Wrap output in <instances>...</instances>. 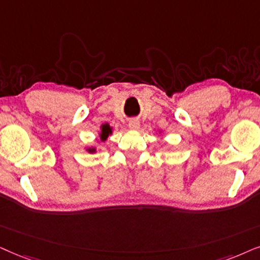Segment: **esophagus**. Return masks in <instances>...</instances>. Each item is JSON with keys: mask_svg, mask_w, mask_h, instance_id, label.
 Masks as SVG:
<instances>
[{"mask_svg": "<svg viewBox=\"0 0 260 260\" xmlns=\"http://www.w3.org/2000/svg\"><path fill=\"white\" fill-rule=\"evenodd\" d=\"M139 126H140V123L138 120H131L129 122H128V127H129L131 129H138Z\"/></svg>", "mask_w": 260, "mask_h": 260, "instance_id": "esophagus-1", "label": "esophagus"}]
</instances>
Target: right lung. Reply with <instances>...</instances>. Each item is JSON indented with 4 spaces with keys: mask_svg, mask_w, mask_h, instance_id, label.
<instances>
[{
    "mask_svg": "<svg viewBox=\"0 0 260 260\" xmlns=\"http://www.w3.org/2000/svg\"><path fill=\"white\" fill-rule=\"evenodd\" d=\"M110 134H112V127H110L108 123L102 124V126H101V133H100V138H101V140L105 141L107 138L110 136ZM88 151L90 152V153H92V152H95L96 150H95V148H89Z\"/></svg>",
    "mask_w": 260,
    "mask_h": 260,
    "instance_id": "1",
    "label": "right lung"
}]
</instances>
